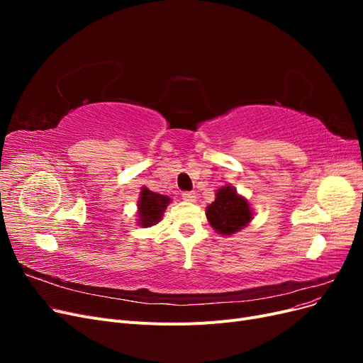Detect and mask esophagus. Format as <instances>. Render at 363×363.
<instances>
[{
  "label": "esophagus",
  "instance_id": "34e87169",
  "mask_svg": "<svg viewBox=\"0 0 363 363\" xmlns=\"http://www.w3.org/2000/svg\"><path fill=\"white\" fill-rule=\"evenodd\" d=\"M182 199H183L184 201H189V203H192V201H195L196 195H195V192H189V191H186V192H183V194H182Z\"/></svg>",
  "mask_w": 363,
  "mask_h": 363
}]
</instances>
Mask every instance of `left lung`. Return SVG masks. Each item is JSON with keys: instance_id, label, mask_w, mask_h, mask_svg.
Here are the masks:
<instances>
[{"instance_id": "1", "label": "left lung", "mask_w": 363, "mask_h": 363, "mask_svg": "<svg viewBox=\"0 0 363 363\" xmlns=\"http://www.w3.org/2000/svg\"><path fill=\"white\" fill-rule=\"evenodd\" d=\"M207 219L221 235H233L251 221V208L248 201L238 195L232 186L219 189L215 201L207 206Z\"/></svg>"}]
</instances>
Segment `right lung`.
<instances>
[{
    "label": "right lung",
    "instance_id": "right-lung-1",
    "mask_svg": "<svg viewBox=\"0 0 363 363\" xmlns=\"http://www.w3.org/2000/svg\"><path fill=\"white\" fill-rule=\"evenodd\" d=\"M169 199L164 195L156 194L150 191L148 188H142L140 196H139V224L142 227H151L157 224L164 208L169 204Z\"/></svg>",
    "mask_w": 363,
    "mask_h": 363
}]
</instances>
